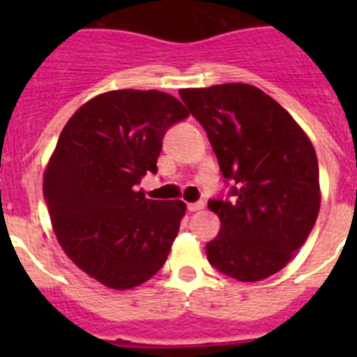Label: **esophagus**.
<instances>
[{"instance_id":"1","label":"esophagus","mask_w":357,"mask_h":357,"mask_svg":"<svg viewBox=\"0 0 357 357\" xmlns=\"http://www.w3.org/2000/svg\"><path fill=\"white\" fill-rule=\"evenodd\" d=\"M204 209V202H195V204H188V211L195 213V211Z\"/></svg>"}]
</instances>
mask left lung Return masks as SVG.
<instances>
[{"mask_svg":"<svg viewBox=\"0 0 357 357\" xmlns=\"http://www.w3.org/2000/svg\"><path fill=\"white\" fill-rule=\"evenodd\" d=\"M216 153L227 197L209 200L222 229L207 259L243 282L266 279L288 264L320 211L314 148L286 109L247 84L182 89Z\"/></svg>","mask_w":357,"mask_h":357,"instance_id":"8db88e82","label":"left lung"}]
</instances>
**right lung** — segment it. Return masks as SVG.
Returning <instances> with one entry per match:
<instances>
[{
  "mask_svg": "<svg viewBox=\"0 0 357 357\" xmlns=\"http://www.w3.org/2000/svg\"><path fill=\"white\" fill-rule=\"evenodd\" d=\"M189 116L159 91H110L66 123L44 173V200L69 259L107 288L143 284L164 266L185 204L148 200L166 132Z\"/></svg>",
  "mask_w": 357,
  "mask_h": 357,
  "instance_id": "obj_1",
  "label": "right lung"
}]
</instances>
